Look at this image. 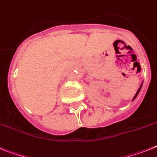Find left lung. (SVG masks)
I'll use <instances>...</instances> for the list:
<instances>
[{
	"label": "left lung",
	"instance_id": "left-lung-1",
	"mask_svg": "<svg viewBox=\"0 0 157 157\" xmlns=\"http://www.w3.org/2000/svg\"><path fill=\"white\" fill-rule=\"evenodd\" d=\"M142 85H143V83H142V84H141L140 87L139 88V90H137V92H136V95H135V96H134V98H133V99H132V101H134V100H135V99H136V97H137V95H138V94H139V93H140V90H141V87H142Z\"/></svg>",
	"mask_w": 157,
	"mask_h": 157
}]
</instances>
